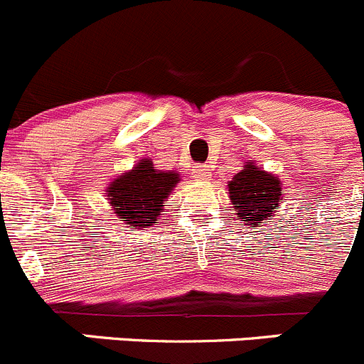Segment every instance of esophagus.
Returning a JSON list of instances; mask_svg holds the SVG:
<instances>
[{
    "label": "esophagus",
    "instance_id": "esophagus-1",
    "mask_svg": "<svg viewBox=\"0 0 364 364\" xmlns=\"http://www.w3.org/2000/svg\"><path fill=\"white\" fill-rule=\"evenodd\" d=\"M209 176H211V172H209V168L205 167V165H197V167L193 168V178H196L197 181H208Z\"/></svg>",
    "mask_w": 364,
    "mask_h": 364
}]
</instances>
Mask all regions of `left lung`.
Masks as SVG:
<instances>
[{
    "label": "left lung",
    "mask_w": 364,
    "mask_h": 364,
    "mask_svg": "<svg viewBox=\"0 0 364 364\" xmlns=\"http://www.w3.org/2000/svg\"><path fill=\"white\" fill-rule=\"evenodd\" d=\"M227 188L230 204L236 209V220L245 227H260L273 218L284 197L280 178L262 171L252 160L243 165Z\"/></svg>",
    "instance_id": "8db88e82"
}]
</instances>
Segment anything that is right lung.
<instances>
[{
  "instance_id": "right-lung-1",
  "label": "right lung",
  "mask_w": 364,
  "mask_h": 364,
  "mask_svg": "<svg viewBox=\"0 0 364 364\" xmlns=\"http://www.w3.org/2000/svg\"><path fill=\"white\" fill-rule=\"evenodd\" d=\"M179 179L174 171H159L144 159L107 186V200L124 227H149L159 223L165 199Z\"/></svg>"
}]
</instances>
